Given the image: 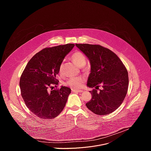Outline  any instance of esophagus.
I'll list each match as a JSON object with an SVG mask.
<instances>
[{"mask_svg":"<svg viewBox=\"0 0 151 151\" xmlns=\"http://www.w3.org/2000/svg\"><path fill=\"white\" fill-rule=\"evenodd\" d=\"M72 92H75V93H82L83 92V90H74V89H72Z\"/></svg>","mask_w":151,"mask_h":151,"instance_id":"esophagus-1","label":"esophagus"}]
</instances>
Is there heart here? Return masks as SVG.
<instances>
[{
  "label": "heart",
  "instance_id": "1",
  "mask_svg": "<svg viewBox=\"0 0 151 151\" xmlns=\"http://www.w3.org/2000/svg\"><path fill=\"white\" fill-rule=\"evenodd\" d=\"M73 61L75 63L76 65L78 67L83 66L86 63V57L85 55L79 51H76L73 53L71 57ZM63 69V64H60L59 67V72H61ZM85 82L84 78L82 76L77 77H70L67 79L65 82L66 85L69 86L73 89H78L82 87L83 83Z\"/></svg>",
  "mask_w": 151,
  "mask_h": 151
}]
</instances>
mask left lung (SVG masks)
Segmentation results:
<instances>
[{"label":"left lung","instance_id":"8db88e82","mask_svg":"<svg viewBox=\"0 0 151 151\" xmlns=\"http://www.w3.org/2000/svg\"><path fill=\"white\" fill-rule=\"evenodd\" d=\"M91 64L87 86L91 99L88 109L99 115L109 114L121 106L128 91V75L124 64L114 52L100 45L76 44ZM100 86L102 89L97 91Z\"/></svg>","mask_w":151,"mask_h":151}]
</instances>
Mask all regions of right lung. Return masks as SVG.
Instances as JSON below:
<instances>
[{"instance_id": "add662e5", "label": "right lung", "mask_w": 151, "mask_h": 151, "mask_svg": "<svg viewBox=\"0 0 151 151\" xmlns=\"http://www.w3.org/2000/svg\"><path fill=\"white\" fill-rule=\"evenodd\" d=\"M75 44L45 48L28 62L19 80L21 94L28 109L41 119H52L63 110L71 90L58 83L56 75L65 56Z\"/></svg>"}]
</instances>
